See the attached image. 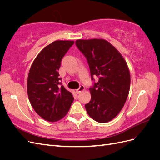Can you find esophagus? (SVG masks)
<instances>
[{
	"instance_id": "obj_1",
	"label": "esophagus",
	"mask_w": 160,
	"mask_h": 160,
	"mask_svg": "<svg viewBox=\"0 0 160 160\" xmlns=\"http://www.w3.org/2000/svg\"><path fill=\"white\" fill-rule=\"evenodd\" d=\"M84 89H85L84 86H83V85H81V86H80V88H79L78 89H77V90L75 91V92H76V93H77V94H79L81 91H83Z\"/></svg>"
}]
</instances>
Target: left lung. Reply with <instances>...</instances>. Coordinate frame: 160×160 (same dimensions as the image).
Instances as JSON below:
<instances>
[{"mask_svg":"<svg viewBox=\"0 0 160 160\" xmlns=\"http://www.w3.org/2000/svg\"><path fill=\"white\" fill-rule=\"evenodd\" d=\"M78 49L88 61L91 79L99 81L89 89L91 99L85 105L88 115L99 123H107L117 116L127 100L130 73L122 54L102 38L78 39Z\"/></svg>","mask_w":160,"mask_h":160,"instance_id":"8db88e82","label":"left lung"}]
</instances>
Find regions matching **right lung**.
Listing matches in <instances>:
<instances>
[{
  "mask_svg": "<svg viewBox=\"0 0 160 160\" xmlns=\"http://www.w3.org/2000/svg\"><path fill=\"white\" fill-rule=\"evenodd\" d=\"M73 41H55L46 46L32 62L27 79L28 99L36 113L50 122L68 113L73 101L72 93L61 85L59 69Z\"/></svg>",
  "mask_w": 160,
  "mask_h": 160,
  "instance_id": "1",
  "label": "right lung"
}]
</instances>
